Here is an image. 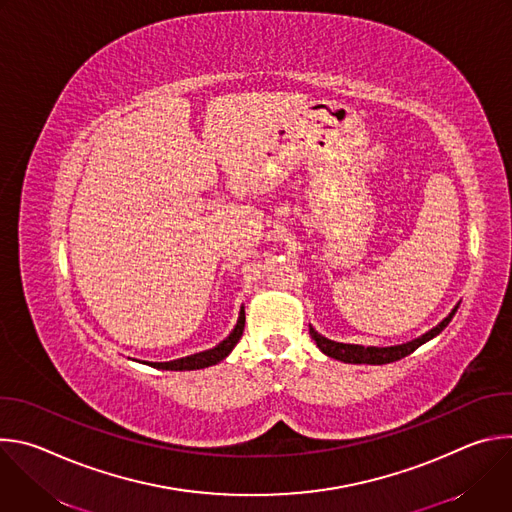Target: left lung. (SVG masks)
<instances>
[{
    "instance_id": "8db88e82",
    "label": "left lung",
    "mask_w": 512,
    "mask_h": 512,
    "mask_svg": "<svg viewBox=\"0 0 512 512\" xmlns=\"http://www.w3.org/2000/svg\"><path fill=\"white\" fill-rule=\"evenodd\" d=\"M456 310H458V306L450 312L448 318H444L435 328H431L423 336H419V338H415L411 342L399 344V346H360V344L334 342V340H328L326 336L318 334L312 326H310V336L314 338L318 348L326 356H330V358H336V360H342V362H350V364H387V362H395V360L405 358L407 354L417 350L421 344H425L427 340L435 338L437 334H440L452 322Z\"/></svg>"
}]
</instances>
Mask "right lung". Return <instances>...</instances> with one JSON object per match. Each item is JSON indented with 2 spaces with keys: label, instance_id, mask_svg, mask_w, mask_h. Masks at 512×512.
Masks as SVG:
<instances>
[{
  "label": "right lung",
  "instance_id": "right-lung-1",
  "mask_svg": "<svg viewBox=\"0 0 512 512\" xmlns=\"http://www.w3.org/2000/svg\"><path fill=\"white\" fill-rule=\"evenodd\" d=\"M243 330H245V312L241 310L237 326L233 328V332L221 344H216L214 348L204 350V352H196V354H190V356H184V358H178V360H170V362H145V364H152L154 369H162V371H196V369L212 367V364L221 362L223 358H227L231 354V350L241 340Z\"/></svg>",
  "mask_w": 512,
  "mask_h": 512
}]
</instances>
